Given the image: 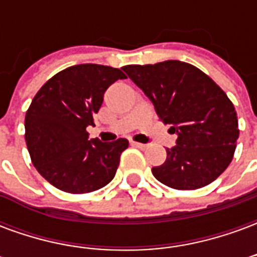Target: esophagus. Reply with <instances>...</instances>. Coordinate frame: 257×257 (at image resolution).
I'll return each mask as SVG.
<instances>
[{
  "mask_svg": "<svg viewBox=\"0 0 257 257\" xmlns=\"http://www.w3.org/2000/svg\"><path fill=\"white\" fill-rule=\"evenodd\" d=\"M131 145L138 147V149H142V150H145L146 147H147V145H143V143H139V142H131Z\"/></svg>",
  "mask_w": 257,
  "mask_h": 257,
  "instance_id": "1",
  "label": "esophagus"
}]
</instances>
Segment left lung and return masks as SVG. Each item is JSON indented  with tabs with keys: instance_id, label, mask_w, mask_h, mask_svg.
I'll return each mask as SVG.
<instances>
[{
	"instance_id": "obj_1",
	"label": "left lung",
	"mask_w": 257,
	"mask_h": 257,
	"mask_svg": "<svg viewBox=\"0 0 257 257\" xmlns=\"http://www.w3.org/2000/svg\"><path fill=\"white\" fill-rule=\"evenodd\" d=\"M122 70L153 101L162 122L178 134L165 162L151 169L154 178L176 190L201 189L219 178L231 162L239 135L237 111L220 86L179 60Z\"/></svg>"
}]
</instances>
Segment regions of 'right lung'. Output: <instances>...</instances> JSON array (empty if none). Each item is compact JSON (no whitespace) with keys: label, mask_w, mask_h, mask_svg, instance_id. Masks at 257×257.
Returning a JSON list of instances; mask_svg holds the SVG:
<instances>
[{"label":"right lung","mask_w":257,"mask_h":257,"mask_svg":"<svg viewBox=\"0 0 257 257\" xmlns=\"http://www.w3.org/2000/svg\"><path fill=\"white\" fill-rule=\"evenodd\" d=\"M126 78L119 68L77 64L42 85L26 112V145L31 162L56 189L84 194L104 187L115 176L128 140L88 139L107 88Z\"/></svg>","instance_id":"add662e5"}]
</instances>
